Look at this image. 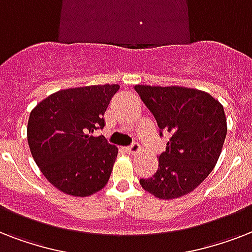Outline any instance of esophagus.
<instances>
[{
	"mask_svg": "<svg viewBox=\"0 0 252 252\" xmlns=\"http://www.w3.org/2000/svg\"><path fill=\"white\" fill-rule=\"evenodd\" d=\"M140 150H141V146H140V144H137V142H133L132 145L126 146V152L129 154H136L138 153Z\"/></svg>",
	"mask_w": 252,
	"mask_h": 252,
	"instance_id": "esophagus-1",
	"label": "esophagus"
}]
</instances>
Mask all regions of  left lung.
<instances>
[{
  "label": "left lung",
  "instance_id": "1",
  "mask_svg": "<svg viewBox=\"0 0 252 252\" xmlns=\"http://www.w3.org/2000/svg\"><path fill=\"white\" fill-rule=\"evenodd\" d=\"M157 120L159 136L170 134L153 176L140 179L158 199L184 196L215 168L226 137V118L219 100L204 91L180 86H134Z\"/></svg>",
  "mask_w": 252,
  "mask_h": 252
}]
</instances>
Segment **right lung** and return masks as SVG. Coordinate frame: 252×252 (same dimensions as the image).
<instances>
[{
  "label": "right lung",
  "mask_w": 252,
  "mask_h": 252,
  "mask_svg": "<svg viewBox=\"0 0 252 252\" xmlns=\"http://www.w3.org/2000/svg\"><path fill=\"white\" fill-rule=\"evenodd\" d=\"M119 85L57 91L30 114L27 140L36 165L51 184L72 196H90L110 179L118 148L93 136Z\"/></svg>",
  "instance_id": "right-lung-1"
}]
</instances>
